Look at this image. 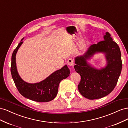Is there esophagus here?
I'll use <instances>...</instances> for the list:
<instances>
[{"instance_id":"34e87169","label":"esophagus","mask_w":128,"mask_h":128,"mask_svg":"<svg viewBox=\"0 0 128 128\" xmlns=\"http://www.w3.org/2000/svg\"><path fill=\"white\" fill-rule=\"evenodd\" d=\"M74 61L73 60L71 59H69L67 61V64L68 66H74Z\"/></svg>"}]
</instances>
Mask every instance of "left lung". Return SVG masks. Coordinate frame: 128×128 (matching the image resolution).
I'll return each mask as SVG.
<instances>
[{"mask_svg":"<svg viewBox=\"0 0 128 128\" xmlns=\"http://www.w3.org/2000/svg\"><path fill=\"white\" fill-rule=\"evenodd\" d=\"M104 40L91 45L82 56L75 58L74 68L80 76L78 86L80 94L90 100L102 98L114 90L121 74L122 64L121 54L116 42L110 34L106 32ZM102 52L107 64L104 68L96 69L87 61L95 54Z\"/></svg>","mask_w":128,"mask_h":128,"instance_id":"8db88e82","label":"left lung"}]
</instances>
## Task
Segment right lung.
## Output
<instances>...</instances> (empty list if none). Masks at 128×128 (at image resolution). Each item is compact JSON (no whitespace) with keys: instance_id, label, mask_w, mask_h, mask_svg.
Returning <instances> with one entry per match:
<instances>
[{"instance_id":"1","label":"right lung","mask_w":128,"mask_h":128,"mask_svg":"<svg viewBox=\"0 0 128 128\" xmlns=\"http://www.w3.org/2000/svg\"><path fill=\"white\" fill-rule=\"evenodd\" d=\"M24 38L14 50L12 56L10 72L14 83L20 94L27 99L41 102L51 101L57 95L60 82L69 76L70 70L65 65L40 82L29 83L25 82L19 75L16 64V54L24 42Z\"/></svg>"}]
</instances>
